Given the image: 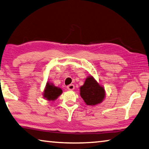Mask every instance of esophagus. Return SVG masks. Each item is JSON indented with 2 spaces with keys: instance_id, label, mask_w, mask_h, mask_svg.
Returning a JSON list of instances; mask_svg holds the SVG:
<instances>
[{
  "instance_id": "34e87169",
  "label": "esophagus",
  "mask_w": 149,
  "mask_h": 149,
  "mask_svg": "<svg viewBox=\"0 0 149 149\" xmlns=\"http://www.w3.org/2000/svg\"><path fill=\"white\" fill-rule=\"evenodd\" d=\"M67 88H68V89H69V90H74L75 89V86H74V85L70 84L69 85H68Z\"/></svg>"
}]
</instances>
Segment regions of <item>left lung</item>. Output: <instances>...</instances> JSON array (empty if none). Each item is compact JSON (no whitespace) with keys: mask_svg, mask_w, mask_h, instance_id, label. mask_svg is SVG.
<instances>
[{"mask_svg":"<svg viewBox=\"0 0 149 149\" xmlns=\"http://www.w3.org/2000/svg\"><path fill=\"white\" fill-rule=\"evenodd\" d=\"M79 91L80 96L85 104L92 107L100 104L106 97L104 87L100 85L91 75L87 77L84 84L79 87Z\"/></svg>","mask_w":149,"mask_h":149,"instance_id":"8db88e82","label":"left lung"}]
</instances>
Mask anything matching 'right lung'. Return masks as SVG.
<instances>
[{
	"label": "right lung",
	"instance_id": "obj_1",
	"mask_svg": "<svg viewBox=\"0 0 149 149\" xmlns=\"http://www.w3.org/2000/svg\"><path fill=\"white\" fill-rule=\"evenodd\" d=\"M62 93L61 88L55 86V85L50 82H47L46 85L42 93L44 99L49 101H54L56 100L60 95Z\"/></svg>",
	"mask_w": 149,
	"mask_h": 149
}]
</instances>
